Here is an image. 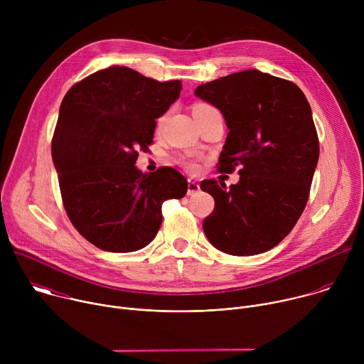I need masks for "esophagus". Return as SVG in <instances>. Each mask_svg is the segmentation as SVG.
<instances>
[{
  "label": "esophagus",
  "mask_w": 364,
  "mask_h": 364,
  "mask_svg": "<svg viewBox=\"0 0 364 364\" xmlns=\"http://www.w3.org/2000/svg\"><path fill=\"white\" fill-rule=\"evenodd\" d=\"M188 190H187V194L191 196V194H196L198 190H200V186L198 183L194 180V178H188Z\"/></svg>",
  "instance_id": "obj_1"
}]
</instances>
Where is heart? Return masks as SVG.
<instances>
[{
  "label": "heart",
  "mask_w": 364,
  "mask_h": 364,
  "mask_svg": "<svg viewBox=\"0 0 364 364\" xmlns=\"http://www.w3.org/2000/svg\"><path fill=\"white\" fill-rule=\"evenodd\" d=\"M207 108H212V107L204 105V103H198V105L194 107V111H203V109H207ZM194 111H193V112H194ZM181 164H183L187 170H190V171L197 170V163L193 161V160H190V159H183V160H181Z\"/></svg>",
  "instance_id": "obj_1"
}]
</instances>
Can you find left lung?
I'll use <instances>...</instances> for the list:
<instances>
[{"mask_svg":"<svg viewBox=\"0 0 364 364\" xmlns=\"http://www.w3.org/2000/svg\"><path fill=\"white\" fill-rule=\"evenodd\" d=\"M194 93L222 112L229 129L219 171L239 168L240 176L230 188L201 181L215 198L203 230L225 253H264L292 230L308 201L320 155L309 103L295 83L256 69L207 82Z\"/></svg>","mask_w":364,"mask_h":364,"instance_id":"1","label":"left lung"}]
</instances>
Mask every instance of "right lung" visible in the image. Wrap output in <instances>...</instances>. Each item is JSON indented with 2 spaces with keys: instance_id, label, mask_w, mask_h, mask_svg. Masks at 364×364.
<instances>
[{
  "instance_id": "obj_1",
  "label": "right lung",
  "mask_w": 364,
  "mask_h": 364,
  "mask_svg": "<svg viewBox=\"0 0 364 364\" xmlns=\"http://www.w3.org/2000/svg\"><path fill=\"white\" fill-rule=\"evenodd\" d=\"M181 92L180 80L159 82L111 66L65 95L51 139L66 213L76 230L107 252H135L157 235L168 198L187 193L173 167L142 173L138 149L152 144L155 119Z\"/></svg>"
}]
</instances>
